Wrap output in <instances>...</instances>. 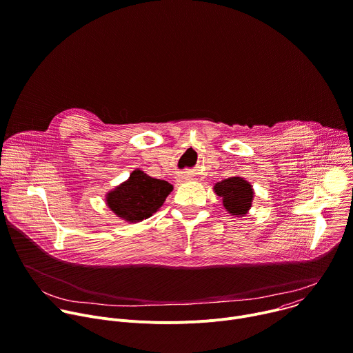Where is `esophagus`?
Wrapping results in <instances>:
<instances>
[{
  "label": "esophagus",
  "instance_id": "1",
  "mask_svg": "<svg viewBox=\"0 0 353 353\" xmlns=\"http://www.w3.org/2000/svg\"><path fill=\"white\" fill-rule=\"evenodd\" d=\"M191 177H192V176H190V174L181 173V174H179V176H177V181H179V183H184V181L191 180Z\"/></svg>",
  "mask_w": 353,
  "mask_h": 353
}]
</instances>
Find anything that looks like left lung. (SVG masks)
I'll list each match as a JSON object with an SVG mask.
<instances>
[{"label":"left lung","mask_w":353,"mask_h":353,"mask_svg":"<svg viewBox=\"0 0 353 353\" xmlns=\"http://www.w3.org/2000/svg\"><path fill=\"white\" fill-rule=\"evenodd\" d=\"M213 191L221 198L224 209L236 217H243L250 212L255 196L251 183L240 176H232L216 183Z\"/></svg>","instance_id":"left-lung-1"}]
</instances>
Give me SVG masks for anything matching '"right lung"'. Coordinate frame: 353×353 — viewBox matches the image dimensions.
<instances>
[{
    "mask_svg": "<svg viewBox=\"0 0 353 353\" xmlns=\"http://www.w3.org/2000/svg\"><path fill=\"white\" fill-rule=\"evenodd\" d=\"M172 191L173 185L168 181L136 169L126 181L105 195V203L119 219L139 223L158 212Z\"/></svg>",
    "mask_w": 353,
    "mask_h": 353,
    "instance_id": "1",
    "label": "right lung"
}]
</instances>
